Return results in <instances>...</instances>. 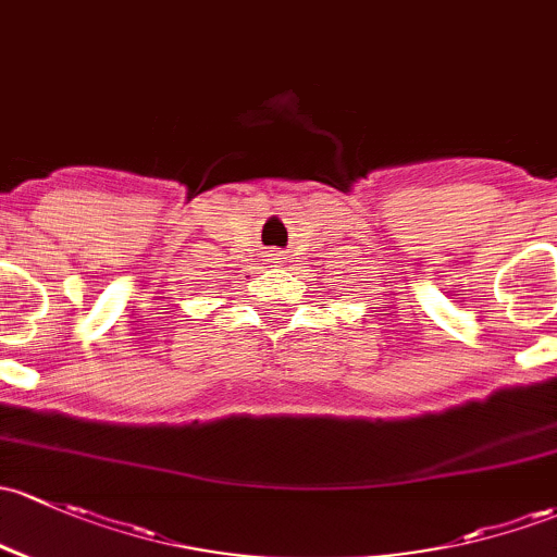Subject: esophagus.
I'll list each match as a JSON object with an SVG mask.
<instances>
[{"label": "esophagus", "instance_id": "obj_1", "mask_svg": "<svg viewBox=\"0 0 557 557\" xmlns=\"http://www.w3.org/2000/svg\"><path fill=\"white\" fill-rule=\"evenodd\" d=\"M269 263H283V256L277 253V250H272V253H269V259H267Z\"/></svg>", "mask_w": 557, "mask_h": 557}]
</instances>
